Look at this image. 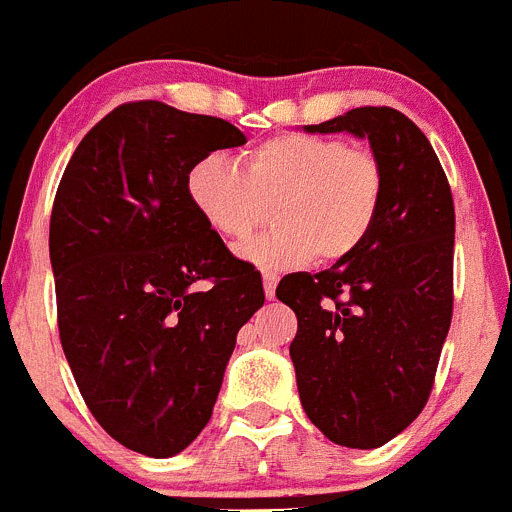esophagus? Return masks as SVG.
I'll use <instances>...</instances> for the list:
<instances>
[{
  "mask_svg": "<svg viewBox=\"0 0 512 512\" xmlns=\"http://www.w3.org/2000/svg\"><path fill=\"white\" fill-rule=\"evenodd\" d=\"M277 282H279L277 274H269V271H266V274H264V292H266V300H274V295H277Z\"/></svg>",
  "mask_w": 512,
  "mask_h": 512,
  "instance_id": "34e87169",
  "label": "esophagus"
}]
</instances>
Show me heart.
I'll list each match as a JSON object with an SVG mask.
<instances>
[{
  "mask_svg": "<svg viewBox=\"0 0 512 512\" xmlns=\"http://www.w3.org/2000/svg\"><path fill=\"white\" fill-rule=\"evenodd\" d=\"M382 166L374 153L323 135L287 133L264 140L238 161L207 153L187 174L194 212L238 241L271 207V233L248 238L235 256L261 271L341 261L359 251L382 205Z\"/></svg>",
  "mask_w": 512,
  "mask_h": 512,
  "instance_id": "obj_1",
  "label": "heart"
}]
</instances>
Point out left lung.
Returning <instances> with one entry per match:
<instances>
[{"instance_id":"1","label":"left lung","mask_w":512,"mask_h":512,"mask_svg":"<svg viewBox=\"0 0 512 512\" xmlns=\"http://www.w3.org/2000/svg\"><path fill=\"white\" fill-rule=\"evenodd\" d=\"M305 133L369 140L382 205L364 246L320 274H287L289 346L307 418L348 449H377L425 408L454 310V200L438 156L392 107H356Z\"/></svg>"}]
</instances>
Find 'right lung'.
Masks as SVG:
<instances>
[{
    "instance_id": "add662e5",
    "label": "right lung",
    "mask_w": 512,
    "mask_h": 512,
    "mask_svg": "<svg viewBox=\"0 0 512 512\" xmlns=\"http://www.w3.org/2000/svg\"><path fill=\"white\" fill-rule=\"evenodd\" d=\"M246 143L210 115L122 104L71 156L51 215L61 346L87 408L125 449L166 459L210 420L261 274L194 212L187 174Z\"/></svg>"
}]
</instances>
